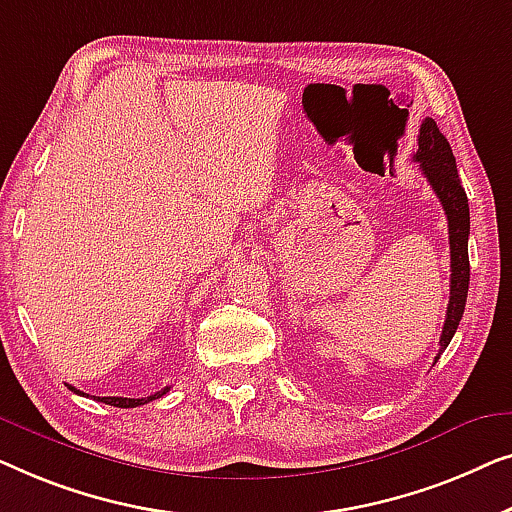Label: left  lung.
<instances>
[{"mask_svg": "<svg viewBox=\"0 0 512 512\" xmlns=\"http://www.w3.org/2000/svg\"><path fill=\"white\" fill-rule=\"evenodd\" d=\"M413 160L420 164L422 174L427 176L431 190L436 192L438 201L443 204L445 218H448V234H450V301L448 313H445L443 334L438 341V357L448 348L452 336L459 327V320L464 315L466 294H469V232H471V218H469V199L459 181L457 162L452 155V148L445 136L438 132L436 122L431 118H424L420 125V134H417V153ZM436 357V359H438Z\"/></svg>", "mask_w": 512, "mask_h": 512, "instance_id": "left-lung-1", "label": "left lung"}]
</instances>
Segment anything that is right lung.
<instances>
[{"instance_id":"add662e5","label":"right lung","mask_w":512,"mask_h":512,"mask_svg":"<svg viewBox=\"0 0 512 512\" xmlns=\"http://www.w3.org/2000/svg\"><path fill=\"white\" fill-rule=\"evenodd\" d=\"M69 390H71V392H76V394H83L81 390H76V387H71V385H69ZM167 392H169V387H164L162 392L150 394V397H146V399H127V397H95V401H102V403H106V406H115V408H136V406H143V403H148V401H155V399L164 397V394H167Z\"/></svg>"}]
</instances>
